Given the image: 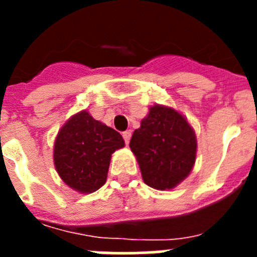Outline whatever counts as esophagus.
<instances>
[{
	"instance_id": "obj_1",
	"label": "esophagus",
	"mask_w": 257,
	"mask_h": 257,
	"mask_svg": "<svg viewBox=\"0 0 257 257\" xmlns=\"http://www.w3.org/2000/svg\"><path fill=\"white\" fill-rule=\"evenodd\" d=\"M122 136H123L124 143H126V144H128V142H130V139H131V131L130 130L124 131V133L122 134Z\"/></svg>"
}]
</instances>
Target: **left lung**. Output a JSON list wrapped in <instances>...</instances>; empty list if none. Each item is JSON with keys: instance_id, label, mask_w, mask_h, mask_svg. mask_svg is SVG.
<instances>
[{"instance_id": "obj_1", "label": "left lung", "mask_w": 257, "mask_h": 257, "mask_svg": "<svg viewBox=\"0 0 257 257\" xmlns=\"http://www.w3.org/2000/svg\"><path fill=\"white\" fill-rule=\"evenodd\" d=\"M130 148L139 162L144 183L166 190L190 174L196 162L197 139L184 115L157 104L134 131Z\"/></svg>"}]
</instances>
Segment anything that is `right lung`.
Returning <instances> with one entry per match:
<instances>
[{"mask_svg": "<svg viewBox=\"0 0 257 257\" xmlns=\"http://www.w3.org/2000/svg\"><path fill=\"white\" fill-rule=\"evenodd\" d=\"M124 147L121 134L82 110L61 127L54 163L61 180L79 193H92L106 181L110 157Z\"/></svg>", "mask_w": 257, "mask_h": 257, "instance_id": "obj_1", "label": "right lung"}]
</instances>
